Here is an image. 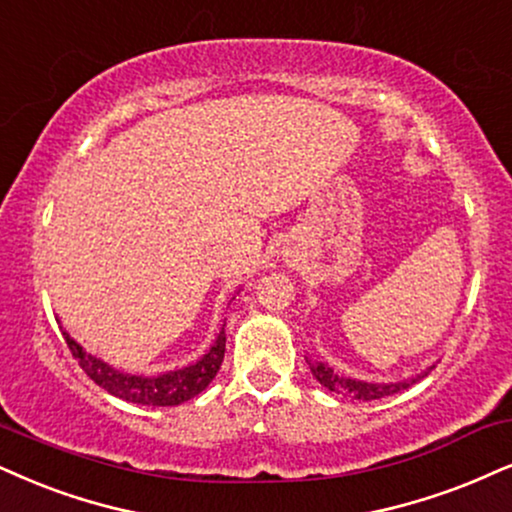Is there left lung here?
<instances>
[{
    "mask_svg": "<svg viewBox=\"0 0 512 512\" xmlns=\"http://www.w3.org/2000/svg\"><path fill=\"white\" fill-rule=\"evenodd\" d=\"M311 372L315 375V380L323 384L325 389L334 391V394H344L351 396V399L358 401H375V399H384V396L399 394V391L408 389L410 384H415L420 377H425L427 372H422L420 377H410V380L403 382H389V384H372V382H361V380H351V377H339L330 365L325 363H311Z\"/></svg>",
    "mask_w": 512,
    "mask_h": 512,
    "instance_id": "1",
    "label": "left lung"
}]
</instances>
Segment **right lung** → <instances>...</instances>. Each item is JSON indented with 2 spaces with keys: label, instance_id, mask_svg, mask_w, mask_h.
Here are the masks:
<instances>
[{
  "label": "right lung",
  "instance_id": "right-lung-1",
  "mask_svg": "<svg viewBox=\"0 0 512 512\" xmlns=\"http://www.w3.org/2000/svg\"><path fill=\"white\" fill-rule=\"evenodd\" d=\"M63 339H66L75 361L80 363V368L87 372V377L94 384H99L118 399L142 403V406H178V403L194 399L211 384L225 356V330H220L216 344L211 346V351L201 361L159 377H142L125 375L121 370L109 368L104 361L90 356L80 344H75L68 332H63Z\"/></svg>",
  "mask_w": 512,
  "mask_h": 512
}]
</instances>
